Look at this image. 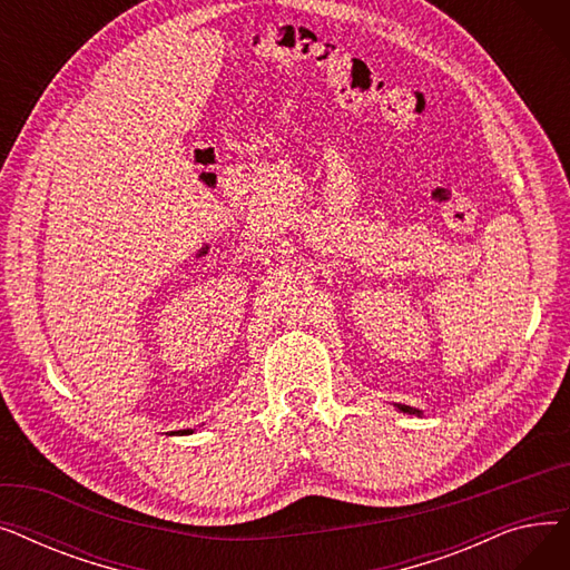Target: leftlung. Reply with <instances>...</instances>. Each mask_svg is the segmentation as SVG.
<instances>
[{"label": "left lung", "instance_id": "obj_1", "mask_svg": "<svg viewBox=\"0 0 570 570\" xmlns=\"http://www.w3.org/2000/svg\"><path fill=\"white\" fill-rule=\"evenodd\" d=\"M397 409H400V411H404V413H417V415H421V411L413 409V406H404V404H397Z\"/></svg>", "mask_w": 570, "mask_h": 570}]
</instances>
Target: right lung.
Instances as JSON below:
<instances>
[{"label":"right lung","instance_id":"right-lung-1","mask_svg":"<svg viewBox=\"0 0 570 570\" xmlns=\"http://www.w3.org/2000/svg\"><path fill=\"white\" fill-rule=\"evenodd\" d=\"M189 432H194V430H183V432H177V434H189Z\"/></svg>","mask_w":570,"mask_h":570}]
</instances>
